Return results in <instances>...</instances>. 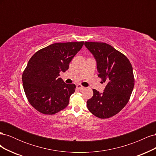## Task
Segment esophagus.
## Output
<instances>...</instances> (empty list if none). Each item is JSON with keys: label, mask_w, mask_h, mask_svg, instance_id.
<instances>
[{"label": "esophagus", "mask_w": 156, "mask_h": 156, "mask_svg": "<svg viewBox=\"0 0 156 156\" xmlns=\"http://www.w3.org/2000/svg\"><path fill=\"white\" fill-rule=\"evenodd\" d=\"M84 88V87H83L82 85H81V84H77V89L79 90H83Z\"/></svg>", "instance_id": "34e87169"}]
</instances>
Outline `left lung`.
Here are the masks:
<instances>
[{"label": "left lung", "instance_id": "8db88e82", "mask_svg": "<svg viewBox=\"0 0 156 156\" xmlns=\"http://www.w3.org/2000/svg\"><path fill=\"white\" fill-rule=\"evenodd\" d=\"M84 45L96 60L98 77L107 84L103 93L92 90L87 108L96 117L108 119L119 113L129 100L135 84L133 68L124 54L106 43L85 41Z\"/></svg>", "mask_w": 156, "mask_h": 156}]
</instances>
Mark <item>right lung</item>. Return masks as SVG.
<instances>
[{"mask_svg":"<svg viewBox=\"0 0 156 156\" xmlns=\"http://www.w3.org/2000/svg\"><path fill=\"white\" fill-rule=\"evenodd\" d=\"M84 41L55 43L33 55L22 75L23 86L28 101L36 110L54 115L66 107L76 86L60 78L81 50Z\"/></svg>","mask_w":156,"mask_h":156,"instance_id":"obj_1","label":"right lung"}]
</instances>
